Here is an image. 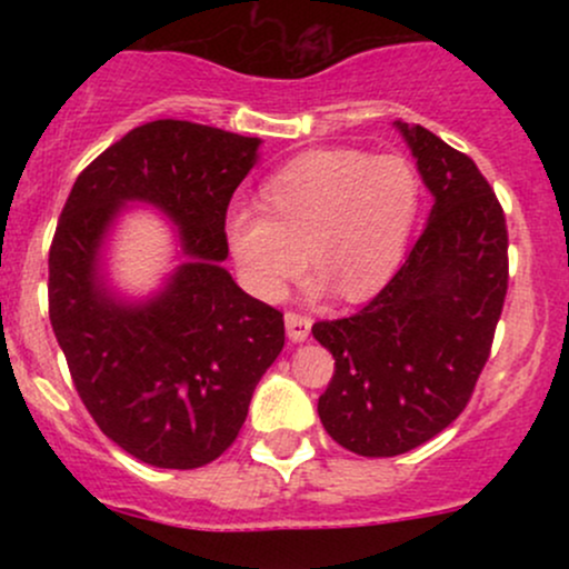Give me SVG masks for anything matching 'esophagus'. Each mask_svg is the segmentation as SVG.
Listing matches in <instances>:
<instances>
[{
	"instance_id": "1",
	"label": "esophagus",
	"mask_w": 569,
	"mask_h": 569,
	"mask_svg": "<svg viewBox=\"0 0 569 569\" xmlns=\"http://www.w3.org/2000/svg\"><path fill=\"white\" fill-rule=\"evenodd\" d=\"M312 321L307 316H299V312H286V331H289L291 342H305L307 335H310Z\"/></svg>"
}]
</instances>
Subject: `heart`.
Wrapping results in <instances>:
<instances>
[{"label": "heart", "mask_w": 569, "mask_h": 569, "mask_svg": "<svg viewBox=\"0 0 569 569\" xmlns=\"http://www.w3.org/2000/svg\"><path fill=\"white\" fill-rule=\"evenodd\" d=\"M262 211L234 206L224 219L240 283L276 302L312 270L342 299H363L396 270L407 248L420 179L401 154L312 149L262 184Z\"/></svg>", "instance_id": "1"}]
</instances>
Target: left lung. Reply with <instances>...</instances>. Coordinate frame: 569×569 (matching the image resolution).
<instances>
[{
  "instance_id": "8db88e82",
  "label": "left lung",
  "mask_w": 569,
  "mask_h": 569,
  "mask_svg": "<svg viewBox=\"0 0 569 569\" xmlns=\"http://www.w3.org/2000/svg\"><path fill=\"white\" fill-rule=\"evenodd\" d=\"M393 126L433 194L426 230L361 312L312 326L335 356L318 417L363 457L409 452L460 417L508 291L506 217L476 162L422 126Z\"/></svg>"
}]
</instances>
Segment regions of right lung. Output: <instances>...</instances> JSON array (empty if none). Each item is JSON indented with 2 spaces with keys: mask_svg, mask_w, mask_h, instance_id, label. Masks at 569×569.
<instances>
[{
  "mask_svg": "<svg viewBox=\"0 0 569 569\" xmlns=\"http://www.w3.org/2000/svg\"><path fill=\"white\" fill-rule=\"evenodd\" d=\"M259 143L187 120L147 122L77 176L58 219L48 262L56 339L96 426L147 466L217 460L283 350V312L221 267L227 206ZM130 201L158 207L182 253L147 300H122L102 272L108 230Z\"/></svg>",
  "mask_w": 569,
  "mask_h": 569,
  "instance_id": "1",
  "label": "right lung"
}]
</instances>
